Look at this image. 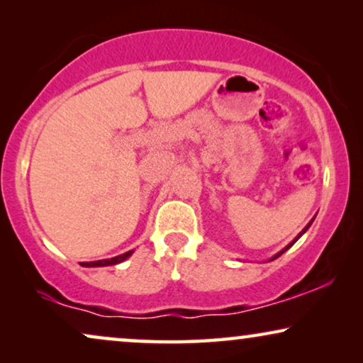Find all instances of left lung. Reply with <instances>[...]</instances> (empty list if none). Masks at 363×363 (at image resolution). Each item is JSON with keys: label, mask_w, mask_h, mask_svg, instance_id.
I'll return each instance as SVG.
<instances>
[{"label": "left lung", "mask_w": 363, "mask_h": 363, "mask_svg": "<svg viewBox=\"0 0 363 363\" xmlns=\"http://www.w3.org/2000/svg\"><path fill=\"white\" fill-rule=\"evenodd\" d=\"M314 220H315V216H314V218H312V220H311V221H309V223H307V225H306V228H304V230H302V231H301V233H299V235H297V236H296V238H294V240H292V241H291V242H289V245H287V246H286V247H284V250H281V251H279V252H276V255H274V256H272V257H271V259H269V261H274V259H277V257H279V256H281V255H282V252H286V251H287V250H289V247H291V246H292V245H294V242H296V241H297V240H299V238H301V236H302V235H304V233H306V231H307V230H309V228H311V225H312V221H314Z\"/></svg>", "instance_id": "8db88e82"}]
</instances>
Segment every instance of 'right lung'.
I'll use <instances>...</instances> for the list:
<instances>
[{
	"mask_svg": "<svg viewBox=\"0 0 363 363\" xmlns=\"http://www.w3.org/2000/svg\"><path fill=\"white\" fill-rule=\"evenodd\" d=\"M132 251H127L123 252V255H118L116 257H111V259H101V261H91V262H81L84 267H102V266H113V264H118V262L125 261L127 257L132 256Z\"/></svg>",
	"mask_w": 363,
	"mask_h": 363,
	"instance_id": "right-lung-1",
	"label": "right lung"
}]
</instances>
